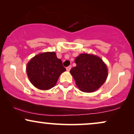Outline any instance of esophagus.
Segmentation results:
<instances>
[{
	"label": "esophagus",
	"mask_w": 134,
	"mask_h": 134,
	"mask_svg": "<svg viewBox=\"0 0 134 134\" xmlns=\"http://www.w3.org/2000/svg\"><path fill=\"white\" fill-rule=\"evenodd\" d=\"M71 67H72L71 65H69V67H67V68H66V69H67V71H68V72L70 71V69H71Z\"/></svg>",
	"instance_id": "34e87169"
}]
</instances>
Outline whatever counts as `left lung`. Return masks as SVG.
<instances>
[{"instance_id": "8db88e82", "label": "left lung", "mask_w": 134, "mask_h": 134, "mask_svg": "<svg viewBox=\"0 0 134 134\" xmlns=\"http://www.w3.org/2000/svg\"><path fill=\"white\" fill-rule=\"evenodd\" d=\"M76 67L70 73L81 91L93 93L104 84L108 77L106 64L98 55L81 53L75 58Z\"/></svg>"}]
</instances>
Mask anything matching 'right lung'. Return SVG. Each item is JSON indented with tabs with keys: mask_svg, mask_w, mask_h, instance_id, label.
Instances as JSON below:
<instances>
[{
	"mask_svg": "<svg viewBox=\"0 0 134 134\" xmlns=\"http://www.w3.org/2000/svg\"><path fill=\"white\" fill-rule=\"evenodd\" d=\"M65 70L55 52L38 53L31 58L26 65L29 80L40 90H48L54 87L59 76Z\"/></svg>",
	"mask_w": 134,
	"mask_h": 134,
	"instance_id": "add662e5",
	"label": "right lung"
}]
</instances>
